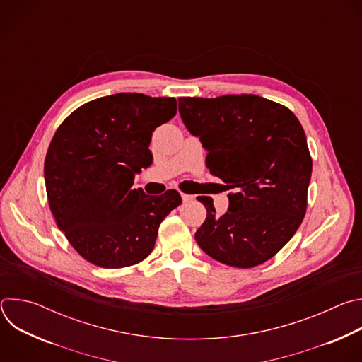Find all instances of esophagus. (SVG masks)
<instances>
[{
	"label": "esophagus",
	"mask_w": 362,
	"mask_h": 362,
	"mask_svg": "<svg viewBox=\"0 0 362 362\" xmlns=\"http://www.w3.org/2000/svg\"><path fill=\"white\" fill-rule=\"evenodd\" d=\"M193 199H194V196H193V194H186V193H182V200H183L185 203L193 202Z\"/></svg>",
	"instance_id": "esophagus-1"
}]
</instances>
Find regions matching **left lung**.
Returning <instances> with one entry per match:
<instances>
[{"label":"left lung","mask_w":362,"mask_h":362,"mask_svg":"<svg viewBox=\"0 0 362 362\" xmlns=\"http://www.w3.org/2000/svg\"><path fill=\"white\" fill-rule=\"evenodd\" d=\"M187 130L208 151L206 166L226 183L229 208L208 215L194 239L204 253L235 268L257 267L295 235L306 212L313 159L305 132L285 106L255 94L180 97Z\"/></svg>","instance_id":"obj_1"}]
</instances>
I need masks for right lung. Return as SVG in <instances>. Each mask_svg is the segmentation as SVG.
Returning a JSON list of instances; mask_svg holds the SVG:
<instances>
[{
    "mask_svg": "<svg viewBox=\"0 0 362 362\" xmlns=\"http://www.w3.org/2000/svg\"><path fill=\"white\" fill-rule=\"evenodd\" d=\"M175 97L119 93L91 100L57 129L47 150L48 204L70 245L93 265L117 269L147 257L162 221L182 203L177 190L133 189L147 169L151 133L175 117Z\"/></svg>",
    "mask_w": 362,
    "mask_h": 362,
    "instance_id": "1",
    "label": "right lung"
}]
</instances>
